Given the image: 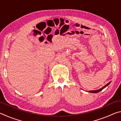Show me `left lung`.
Listing matches in <instances>:
<instances>
[{
  "instance_id": "obj_1",
  "label": "left lung",
  "mask_w": 121,
  "mask_h": 121,
  "mask_svg": "<svg viewBox=\"0 0 121 121\" xmlns=\"http://www.w3.org/2000/svg\"><path fill=\"white\" fill-rule=\"evenodd\" d=\"M110 83V82H109V83H107V84L105 85V86H103L102 87H101V89H99V90H94V91H89V92H90V93H98V92H99L100 91H101V90H103V89H104V88H105L106 86H107Z\"/></svg>"
}]
</instances>
